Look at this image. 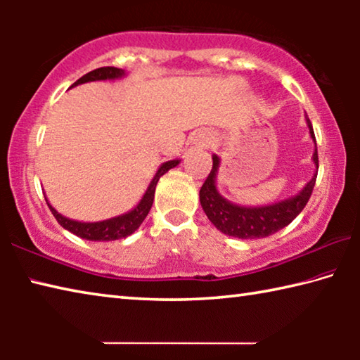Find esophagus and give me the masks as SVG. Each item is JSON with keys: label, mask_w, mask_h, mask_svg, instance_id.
Returning <instances> with one entry per match:
<instances>
[{"label": "esophagus", "mask_w": 360, "mask_h": 360, "mask_svg": "<svg viewBox=\"0 0 360 360\" xmlns=\"http://www.w3.org/2000/svg\"><path fill=\"white\" fill-rule=\"evenodd\" d=\"M210 144H211V138L206 136L202 139V146H210Z\"/></svg>", "instance_id": "34e87169"}]
</instances>
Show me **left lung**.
Here are the masks:
<instances>
[{
    "instance_id": "obj_1",
    "label": "left lung",
    "mask_w": 360,
    "mask_h": 360,
    "mask_svg": "<svg viewBox=\"0 0 360 360\" xmlns=\"http://www.w3.org/2000/svg\"><path fill=\"white\" fill-rule=\"evenodd\" d=\"M307 124L309 135H311L316 144L313 125L309 119H307ZM313 162L316 165V173L295 197L268 206H254L252 208V206H240L231 203L219 193L216 187V176L219 165H221V158L214 154L212 155L211 172L203 182L202 188H200V203H202L205 214L208 216L210 221L214 224V227L221 230L222 233L241 240L265 238V236L276 233L278 230L289 225L307 206L316 184V176H318V148L314 149Z\"/></svg>"
}]
</instances>
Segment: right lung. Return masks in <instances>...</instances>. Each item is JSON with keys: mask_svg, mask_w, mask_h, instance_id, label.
Listing matches in <instances>:
<instances>
[{"mask_svg": "<svg viewBox=\"0 0 360 360\" xmlns=\"http://www.w3.org/2000/svg\"><path fill=\"white\" fill-rule=\"evenodd\" d=\"M125 76V71L120 68H114V66H103V68H96L94 71L87 72L84 75L81 79L71 85L79 84H85V82H92V81H108V79H120ZM181 160H169L162 163V167L157 169V173L154 176V179L150 181V184L148 187V191L143 195L141 202H139L135 208L131 211L125 212V214L115 216L111 219H106V221H100V222H79V221H72V219H68L57 212L56 208H52L51 203L47 202L49 210L52 211L53 217L57 219V222L62 225L63 229H66L71 233H75L76 236H81L84 240L89 241H114V240H120V238H127L130 236L133 231L139 229V225L143 224V221L146 219V216L149 214L150 206L154 203V193H155V186L158 179L165 174L168 169L174 168L176 165H179Z\"/></svg>", "mask_w": 360, "mask_h": 360, "instance_id": "obj_1", "label": "right lung"}]
</instances>
